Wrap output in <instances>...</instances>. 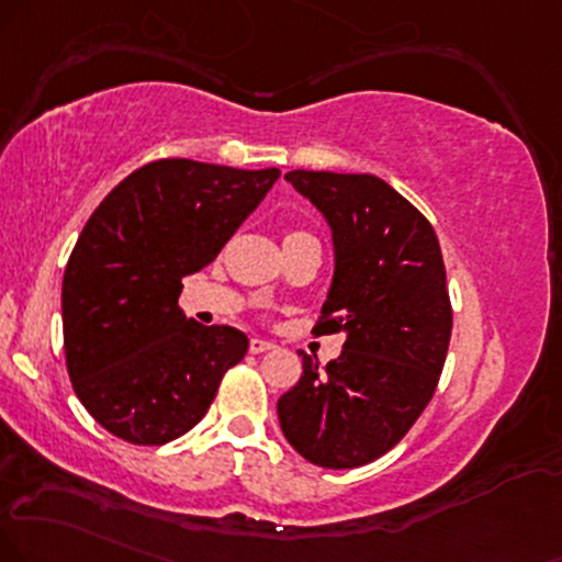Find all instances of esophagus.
Wrapping results in <instances>:
<instances>
[{
    "instance_id": "34e87169",
    "label": "esophagus",
    "mask_w": 562,
    "mask_h": 562,
    "mask_svg": "<svg viewBox=\"0 0 562 562\" xmlns=\"http://www.w3.org/2000/svg\"><path fill=\"white\" fill-rule=\"evenodd\" d=\"M273 341H268V338H252V341H249V351H252V355H262V351H270L273 349Z\"/></svg>"
}]
</instances>
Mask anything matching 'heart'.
<instances>
[{
    "mask_svg": "<svg viewBox=\"0 0 562 562\" xmlns=\"http://www.w3.org/2000/svg\"><path fill=\"white\" fill-rule=\"evenodd\" d=\"M294 237H310V234H304V232H292V234H286V237H283V239H294Z\"/></svg>",
    "mask_w": 562,
    "mask_h": 562,
    "instance_id": "obj_1",
    "label": "heart"
}]
</instances>
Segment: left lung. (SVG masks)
<instances>
[{
  "label": "left lung",
  "instance_id": "8db88e82",
  "mask_svg": "<svg viewBox=\"0 0 562 562\" xmlns=\"http://www.w3.org/2000/svg\"><path fill=\"white\" fill-rule=\"evenodd\" d=\"M286 182L323 213L334 279L315 334H344V351L279 398L281 432L325 469L380 459L432 398L448 355L446 266L429 221L372 175L289 171Z\"/></svg>",
  "mask_w": 562,
  "mask_h": 562
}]
</instances>
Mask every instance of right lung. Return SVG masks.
I'll use <instances>...</instances> for the list:
<instances>
[{
    "instance_id": "add662e5",
    "label": "right lung",
    "mask_w": 562,
    "mask_h": 562,
    "mask_svg": "<svg viewBox=\"0 0 562 562\" xmlns=\"http://www.w3.org/2000/svg\"><path fill=\"white\" fill-rule=\"evenodd\" d=\"M279 177L164 158L122 179L82 226L61 281L67 372L116 438L164 446L184 435L247 355L241 330L195 323L179 294Z\"/></svg>"
}]
</instances>
